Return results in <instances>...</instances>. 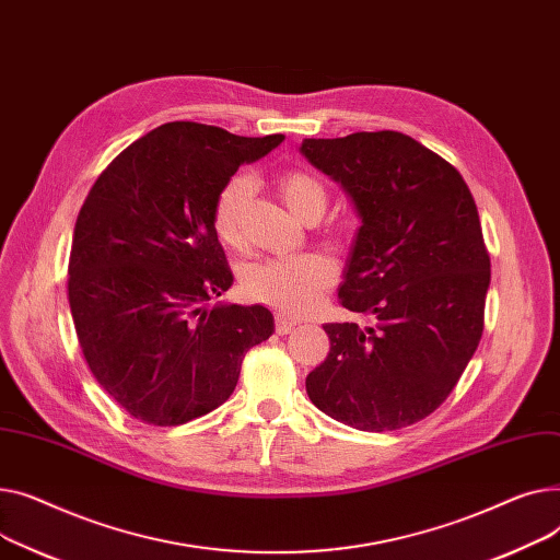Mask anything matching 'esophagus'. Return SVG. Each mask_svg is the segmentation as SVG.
<instances>
[{"label":"esophagus","instance_id":"1","mask_svg":"<svg viewBox=\"0 0 560 560\" xmlns=\"http://www.w3.org/2000/svg\"><path fill=\"white\" fill-rule=\"evenodd\" d=\"M295 325H299V323H295L293 318H289L287 314H278V316H276V332H278V335H289V332H293Z\"/></svg>","mask_w":560,"mask_h":560}]
</instances>
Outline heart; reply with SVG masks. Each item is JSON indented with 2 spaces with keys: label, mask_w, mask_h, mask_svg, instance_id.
I'll return each instance as SVG.
<instances>
[{
  "label": "heart",
  "mask_w": 560,
  "mask_h": 560,
  "mask_svg": "<svg viewBox=\"0 0 560 560\" xmlns=\"http://www.w3.org/2000/svg\"><path fill=\"white\" fill-rule=\"evenodd\" d=\"M250 191V178L240 174L230 178L217 194L212 223L217 237L228 246H237L242 242V217ZM278 191L289 212L305 223L318 221L327 208V189L310 172H284L278 180ZM335 278L337 269L330 257L323 253H301L248 267L242 284L257 303L287 314H305L318 303L320 293L335 282Z\"/></svg>",
  "instance_id": "b5f03b06"
}]
</instances>
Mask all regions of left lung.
<instances>
[{
  "label": "left lung",
  "instance_id": "obj_1",
  "mask_svg": "<svg viewBox=\"0 0 560 560\" xmlns=\"http://www.w3.org/2000/svg\"><path fill=\"white\" fill-rule=\"evenodd\" d=\"M301 153L359 217L339 303L375 320L323 325L330 354L307 396L354 430H400L445 402L483 332L490 257L475 199L450 162L398 130L310 138Z\"/></svg>",
  "mask_w": 560,
  "mask_h": 560
}]
</instances>
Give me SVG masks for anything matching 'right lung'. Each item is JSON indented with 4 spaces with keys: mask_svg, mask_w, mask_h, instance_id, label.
I'll list each match as a JSON object with an SVG mask.
<instances>
[{
    "mask_svg": "<svg viewBox=\"0 0 560 560\" xmlns=\"http://www.w3.org/2000/svg\"><path fill=\"white\" fill-rule=\"evenodd\" d=\"M282 140L170 121L92 185L72 237L70 310L92 375L133 418L172 427L210 413L233 396L246 350L273 335L267 307L210 305L233 284L212 212L240 164Z\"/></svg>",
    "mask_w": 560,
    "mask_h": 560,
    "instance_id": "add662e5",
    "label": "right lung"
}]
</instances>
